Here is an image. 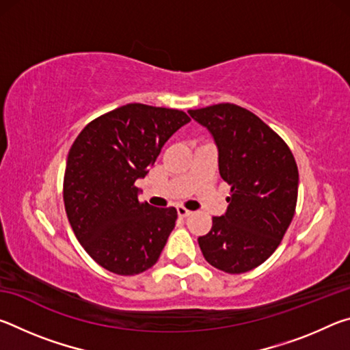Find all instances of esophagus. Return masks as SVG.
I'll list each match as a JSON object with an SVG mask.
<instances>
[{
  "mask_svg": "<svg viewBox=\"0 0 350 350\" xmlns=\"http://www.w3.org/2000/svg\"><path fill=\"white\" fill-rule=\"evenodd\" d=\"M177 215H179L180 217H187V216L191 215V211L187 210L185 206H177Z\"/></svg>",
  "mask_w": 350,
  "mask_h": 350,
  "instance_id": "obj_1",
  "label": "esophagus"
}]
</instances>
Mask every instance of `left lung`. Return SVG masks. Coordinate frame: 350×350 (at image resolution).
<instances>
[{
	"mask_svg": "<svg viewBox=\"0 0 350 350\" xmlns=\"http://www.w3.org/2000/svg\"><path fill=\"white\" fill-rule=\"evenodd\" d=\"M213 134L219 173L230 185L228 208L199 236L206 262L239 275L265 262L281 244L298 200V167L288 145L242 106L217 103L189 109Z\"/></svg>",
	"mask_w": 350,
	"mask_h": 350,
	"instance_id": "left-lung-1",
	"label": "left lung"
}]
</instances>
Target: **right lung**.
I'll return each instance as SVG.
<instances>
[{"mask_svg": "<svg viewBox=\"0 0 350 350\" xmlns=\"http://www.w3.org/2000/svg\"><path fill=\"white\" fill-rule=\"evenodd\" d=\"M188 122L180 109L128 103L94 118L70 146L63 179L69 224L86 253L112 273L139 275L159 260L177 211L140 202L135 180Z\"/></svg>", "mask_w": 350, "mask_h": 350, "instance_id": "obj_1", "label": "right lung"}]
</instances>
